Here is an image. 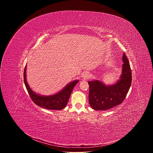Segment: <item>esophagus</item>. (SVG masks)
<instances>
[{"label": "esophagus", "instance_id": "1", "mask_svg": "<svg viewBox=\"0 0 153 153\" xmlns=\"http://www.w3.org/2000/svg\"><path fill=\"white\" fill-rule=\"evenodd\" d=\"M82 77H83V78L84 79H88V78L90 77V74H89V73H88V72H85V73H84L83 74Z\"/></svg>", "mask_w": 153, "mask_h": 153}]
</instances>
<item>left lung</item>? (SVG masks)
I'll list each match as a JSON object with an SVG mask.
<instances>
[{"instance_id": "left-lung-1", "label": "left lung", "mask_w": 153, "mask_h": 153, "mask_svg": "<svg viewBox=\"0 0 153 153\" xmlns=\"http://www.w3.org/2000/svg\"><path fill=\"white\" fill-rule=\"evenodd\" d=\"M122 73L114 84L106 85L98 80L89 81V103L95 110H107L120 103L131 85L132 75L128 59L123 53Z\"/></svg>"}]
</instances>
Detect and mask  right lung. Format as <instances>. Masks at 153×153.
<instances>
[{
    "instance_id": "1",
    "label": "right lung",
    "mask_w": 153,
    "mask_h": 153,
    "mask_svg": "<svg viewBox=\"0 0 153 153\" xmlns=\"http://www.w3.org/2000/svg\"><path fill=\"white\" fill-rule=\"evenodd\" d=\"M26 70L27 66H25L24 73V83L30 97L37 105L53 110H60L67 106L71 92L74 87L79 82V80H74L70 82L56 94L50 96H43L36 93L30 87L27 80Z\"/></svg>"
}]
</instances>
